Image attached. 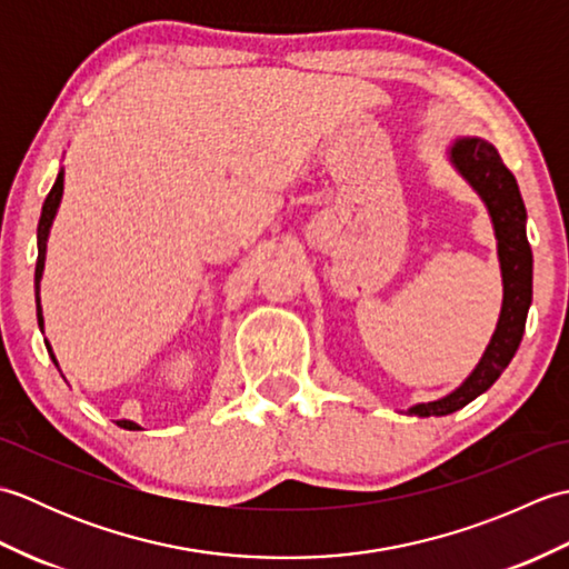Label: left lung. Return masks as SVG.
Here are the masks:
<instances>
[{
    "label": "left lung",
    "instance_id": "left-lung-1",
    "mask_svg": "<svg viewBox=\"0 0 569 569\" xmlns=\"http://www.w3.org/2000/svg\"><path fill=\"white\" fill-rule=\"evenodd\" d=\"M447 161L467 180L489 212L493 239H497L503 298L497 330L477 367L455 391L406 410L408 416L418 418L450 416L491 389L523 340L528 308L533 300V253L526 237V204L513 173L503 166L493 143L481 137H455L447 143Z\"/></svg>",
    "mask_w": 569,
    "mask_h": 569
}]
</instances>
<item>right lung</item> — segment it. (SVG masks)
<instances>
[{"label": "right lung", "mask_w": 569, "mask_h": 569, "mask_svg": "<svg viewBox=\"0 0 569 569\" xmlns=\"http://www.w3.org/2000/svg\"><path fill=\"white\" fill-rule=\"evenodd\" d=\"M63 180H66V171H63V166H60L56 183H53L51 192H48V198H46V202H43L41 220H39V232H36V244H39V259H36V278H33V286H36V316H39V328H41V332H43V308H41V296H39V291H41V278H43V269H46L48 234H51V227H53V220H56V214H58L60 200H63ZM46 347H48V355H51V359H53V365L58 367V359H56V355H53L51 345H48V340H46ZM117 426L124 428V430H143V428L139 426V422L127 420V418L117 420Z\"/></svg>", "instance_id": "add662e5"}]
</instances>
